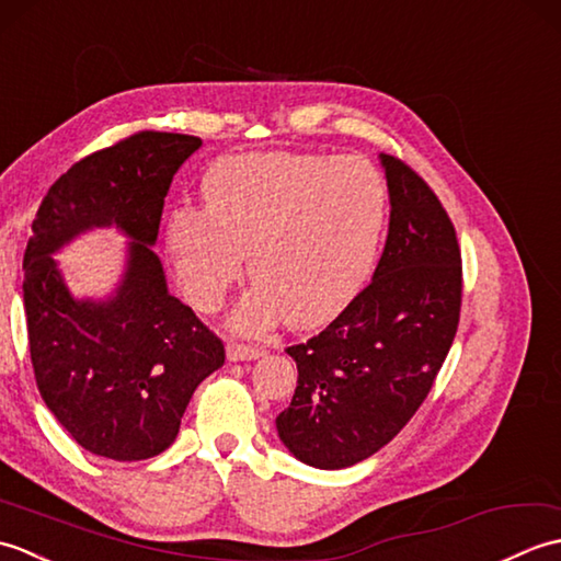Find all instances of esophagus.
I'll return each mask as SVG.
<instances>
[{"instance_id":"obj_1","label":"esophagus","mask_w":561,"mask_h":561,"mask_svg":"<svg viewBox=\"0 0 561 561\" xmlns=\"http://www.w3.org/2000/svg\"><path fill=\"white\" fill-rule=\"evenodd\" d=\"M226 354H229L231 362H250V359H260V356L265 354V350L255 347V344H245V342H229Z\"/></svg>"}]
</instances>
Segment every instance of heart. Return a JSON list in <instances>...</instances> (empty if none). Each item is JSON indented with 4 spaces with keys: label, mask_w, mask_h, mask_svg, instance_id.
<instances>
[{
    "label": "heart",
    "mask_w": 561,
    "mask_h": 561,
    "mask_svg": "<svg viewBox=\"0 0 561 561\" xmlns=\"http://www.w3.org/2000/svg\"><path fill=\"white\" fill-rule=\"evenodd\" d=\"M207 207L178 205L165 250L187 299L214 311L250 270L257 284L236 313L255 328L337 316L364 289L388 221V185L371 161L311 151L226 157L202 183Z\"/></svg>",
    "instance_id": "b5f03b06"
}]
</instances>
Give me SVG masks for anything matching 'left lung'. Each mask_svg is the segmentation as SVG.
<instances>
[{"instance_id":"left-lung-1","label":"left lung","mask_w":561,"mask_h":561,"mask_svg":"<svg viewBox=\"0 0 561 561\" xmlns=\"http://www.w3.org/2000/svg\"><path fill=\"white\" fill-rule=\"evenodd\" d=\"M390 226L374 279L332 323L287 354L299 368L277 432L320 470L362 462L400 434L432 390L458 332L462 260L424 178L383 153Z\"/></svg>"}]
</instances>
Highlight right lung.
Returning <instances> with one entry per match:
<instances>
[{"mask_svg":"<svg viewBox=\"0 0 561 561\" xmlns=\"http://www.w3.org/2000/svg\"><path fill=\"white\" fill-rule=\"evenodd\" d=\"M199 137L141 129L59 175L23 253V308L41 396L93 456L135 462L169 448L195 388L224 364V342L165 289L151 243L163 197ZM115 222L130 244L122 289L75 302L50 252L93 225Z\"/></svg>","mask_w":561,"mask_h":561,"instance_id":"obj_1","label":"right lung"}]
</instances>
